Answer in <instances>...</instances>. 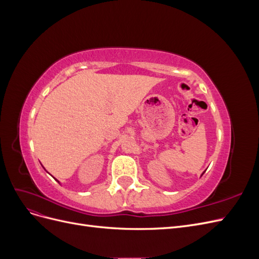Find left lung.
<instances>
[{"label": "left lung", "mask_w": 259, "mask_h": 259, "mask_svg": "<svg viewBox=\"0 0 259 259\" xmlns=\"http://www.w3.org/2000/svg\"><path fill=\"white\" fill-rule=\"evenodd\" d=\"M203 174H204V173H203ZM203 174H202V175H203Z\"/></svg>", "instance_id": "1"}]
</instances>
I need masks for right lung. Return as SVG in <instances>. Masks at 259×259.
Segmentation results:
<instances>
[{
    "instance_id": "add662e5",
    "label": "right lung",
    "mask_w": 259,
    "mask_h": 259,
    "mask_svg": "<svg viewBox=\"0 0 259 259\" xmlns=\"http://www.w3.org/2000/svg\"><path fill=\"white\" fill-rule=\"evenodd\" d=\"M58 183H59V182H58Z\"/></svg>"
}]
</instances>
